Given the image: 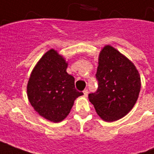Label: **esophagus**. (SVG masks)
I'll return each mask as SVG.
<instances>
[{
  "label": "esophagus",
  "instance_id": "obj_1",
  "mask_svg": "<svg viewBox=\"0 0 154 154\" xmlns=\"http://www.w3.org/2000/svg\"><path fill=\"white\" fill-rule=\"evenodd\" d=\"M83 93L85 97H87V95H88V90H87V89H85V90L83 91Z\"/></svg>",
  "mask_w": 154,
  "mask_h": 154
}]
</instances>
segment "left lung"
I'll use <instances>...</instances> for the list:
<instances>
[{"label":"left lung","instance_id":"left-lung-1","mask_svg":"<svg viewBox=\"0 0 154 154\" xmlns=\"http://www.w3.org/2000/svg\"><path fill=\"white\" fill-rule=\"evenodd\" d=\"M98 64V89L88 98L101 119L113 122L135 105L141 88L140 76L134 64L110 45L101 49Z\"/></svg>","mask_w":154,"mask_h":154}]
</instances>
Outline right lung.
<instances>
[{
	"label": "right lung",
	"mask_w": 154,
	"mask_h": 154,
	"mask_svg": "<svg viewBox=\"0 0 154 154\" xmlns=\"http://www.w3.org/2000/svg\"><path fill=\"white\" fill-rule=\"evenodd\" d=\"M67 63L57 51L44 54L32 71L27 85V96L38 115L57 123L63 120L74 100L83 93L76 90L74 77L67 72Z\"/></svg>",
	"instance_id": "right-lung-1"
}]
</instances>
